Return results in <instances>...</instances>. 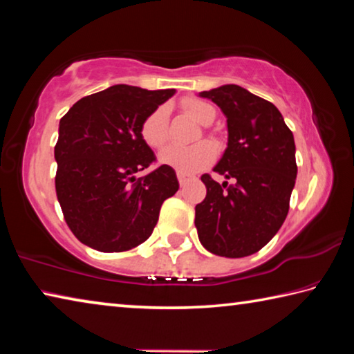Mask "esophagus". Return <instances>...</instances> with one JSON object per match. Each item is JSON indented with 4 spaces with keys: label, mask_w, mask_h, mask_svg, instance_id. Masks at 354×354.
Wrapping results in <instances>:
<instances>
[{
    "label": "esophagus",
    "mask_w": 354,
    "mask_h": 354,
    "mask_svg": "<svg viewBox=\"0 0 354 354\" xmlns=\"http://www.w3.org/2000/svg\"><path fill=\"white\" fill-rule=\"evenodd\" d=\"M176 176H178V181H179V184H181V185H185V183L189 181V175H185V173L178 171Z\"/></svg>",
    "instance_id": "34e87169"
}]
</instances>
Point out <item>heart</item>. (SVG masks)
Masks as SVG:
<instances>
[{"instance_id":"b5f03b06","label":"heart","mask_w":354,"mask_h":354,"mask_svg":"<svg viewBox=\"0 0 354 354\" xmlns=\"http://www.w3.org/2000/svg\"><path fill=\"white\" fill-rule=\"evenodd\" d=\"M183 107L196 122L201 124H211L215 118V109L203 100H185ZM142 140L151 148H160L169 139V109L167 106H158L143 118L140 124ZM217 149L207 142L198 143L194 147L169 145L159 154V160L173 170L185 173H195L214 162Z\"/></svg>"}]
</instances>
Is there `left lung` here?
Here are the masks:
<instances>
[{
  "instance_id": "1",
  "label": "left lung",
  "mask_w": 354,
  "mask_h": 354,
  "mask_svg": "<svg viewBox=\"0 0 354 354\" xmlns=\"http://www.w3.org/2000/svg\"><path fill=\"white\" fill-rule=\"evenodd\" d=\"M200 97L225 113L227 147L214 171L234 183L201 176L207 194L195 207L198 239L217 256H250L272 241L289 212L297 179L293 134L277 106L236 84Z\"/></svg>"
}]
</instances>
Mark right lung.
I'll return each instance as SVG.
<instances>
[{
  "mask_svg": "<svg viewBox=\"0 0 354 354\" xmlns=\"http://www.w3.org/2000/svg\"><path fill=\"white\" fill-rule=\"evenodd\" d=\"M175 92L118 84L81 98L61 118L56 194L71 232L87 247L118 253L145 242L162 203L178 192L171 167L136 178L156 160L140 137L143 118Z\"/></svg>",
  "mask_w": 354,
  "mask_h": 354,
  "instance_id": "1",
  "label": "right lung"
}]
</instances>
